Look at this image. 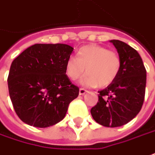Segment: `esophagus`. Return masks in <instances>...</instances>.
<instances>
[{
    "label": "esophagus",
    "mask_w": 155,
    "mask_h": 155,
    "mask_svg": "<svg viewBox=\"0 0 155 155\" xmlns=\"http://www.w3.org/2000/svg\"><path fill=\"white\" fill-rule=\"evenodd\" d=\"M87 93V90H85L84 89H80L79 90V94L80 95H84V94Z\"/></svg>",
    "instance_id": "1"
}]
</instances>
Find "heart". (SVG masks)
Listing matches in <instances>:
<instances>
[{
  "label": "heart",
  "instance_id": "obj_1",
  "mask_svg": "<svg viewBox=\"0 0 155 155\" xmlns=\"http://www.w3.org/2000/svg\"><path fill=\"white\" fill-rule=\"evenodd\" d=\"M121 68L120 57L115 51L107 50L105 47L90 44L79 48L76 58L70 57L65 65L66 76L72 81L81 79L85 87H106L118 77Z\"/></svg>",
  "mask_w": 155,
  "mask_h": 155
}]
</instances>
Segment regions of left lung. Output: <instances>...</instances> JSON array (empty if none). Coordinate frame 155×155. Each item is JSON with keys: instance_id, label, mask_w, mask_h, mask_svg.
I'll return each mask as SVG.
<instances>
[{"instance_id": "1", "label": "left lung", "mask_w": 155, "mask_h": 155, "mask_svg": "<svg viewBox=\"0 0 155 155\" xmlns=\"http://www.w3.org/2000/svg\"><path fill=\"white\" fill-rule=\"evenodd\" d=\"M110 42L118 51L121 68L116 79L98 92V102L90 113L100 124L119 127L132 120L142 108L147 72L136 49L119 40H111Z\"/></svg>"}]
</instances>
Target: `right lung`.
Masks as SVG:
<instances>
[{"mask_svg":"<svg viewBox=\"0 0 155 155\" xmlns=\"http://www.w3.org/2000/svg\"><path fill=\"white\" fill-rule=\"evenodd\" d=\"M73 51L67 44H34L14 59L7 84L13 108L24 123L46 128L65 118L79 89L65 65Z\"/></svg>","mask_w":155,"mask_h":155,"instance_id":"right-lung-1","label":"right lung"}]
</instances>
